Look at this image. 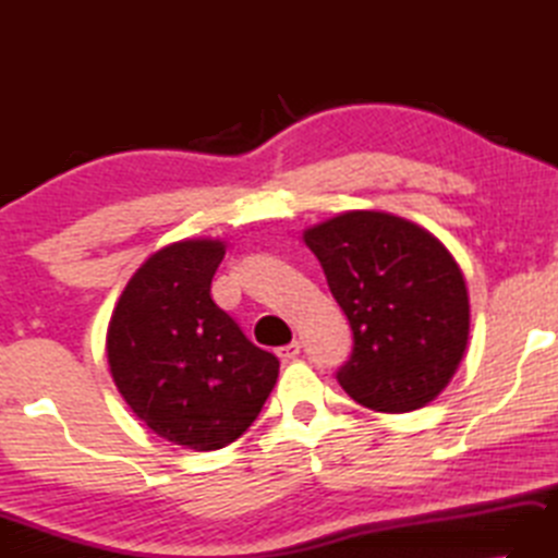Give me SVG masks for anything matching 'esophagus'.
<instances>
[{
	"label": "esophagus",
	"instance_id": "esophagus-1",
	"mask_svg": "<svg viewBox=\"0 0 558 558\" xmlns=\"http://www.w3.org/2000/svg\"><path fill=\"white\" fill-rule=\"evenodd\" d=\"M276 353H278L282 361L298 359L300 356V341H290V343H286V347H280Z\"/></svg>",
	"mask_w": 558,
	"mask_h": 558
}]
</instances>
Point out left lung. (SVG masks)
<instances>
[{"mask_svg":"<svg viewBox=\"0 0 558 558\" xmlns=\"http://www.w3.org/2000/svg\"><path fill=\"white\" fill-rule=\"evenodd\" d=\"M349 317L353 351L337 380L376 412L424 408L447 388L469 343V290L447 246L385 211H343L305 231Z\"/></svg>","mask_w":558,"mask_h":558,"instance_id":"left-lung-1","label":"left lung"}]
</instances>
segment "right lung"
<instances>
[{
    "label": "right lung",
    "mask_w": 558,
    "mask_h": 558,
    "mask_svg": "<svg viewBox=\"0 0 558 558\" xmlns=\"http://www.w3.org/2000/svg\"><path fill=\"white\" fill-rule=\"evenodd\" d=\"M221 258L225 244L211 239L160 248L129 280L107 331L121 398L158 437L195 451L236 441L280 368L211 300Z\"/></svg>",
    "instance_id": "right-lung-1"
}]
</instances>
